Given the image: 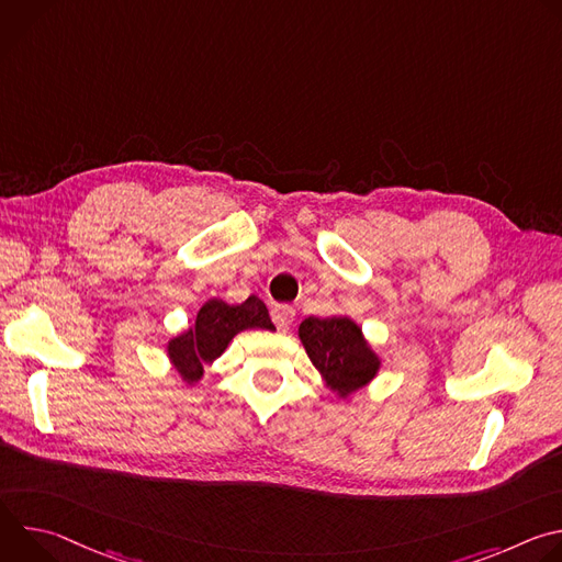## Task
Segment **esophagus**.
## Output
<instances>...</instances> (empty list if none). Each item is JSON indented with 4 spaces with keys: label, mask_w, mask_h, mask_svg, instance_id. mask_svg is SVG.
Masks as SVG:
<instances>
[{
    "label": "esophagus",
    "mask_w": 562,
    "mask_h": 562,
    "mask_svg": "<svg viewBox=\"0 0 562 562\" xmlns=\"http://www.w3.org/2000/svg\"><path fill=\"white\" fill-rule=\"evenodd\" d=\"M271 317H273V323L280 331H289L293 317H295V308L289 306V304H276L271 308Z\"/></svg>",
    "instance_id": "esophagus-1"
}]
</instances>
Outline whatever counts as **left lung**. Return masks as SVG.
Here are the masks:
<instances>
[{"mask_svg": "<svg viewBox=\"0 0 562 562\" xmlns=\"http://www.w3.org/2000/svg\"><path fill=\"white\" fill-rule=\"evenodd\" d=\"M297 336L325 384L340 397L367 386L380 369L378 353L347 315L306 317Z\"/></svg>", "mask_w": 562, "mask_h": 562, "instance_id": "left-lung-1", "label": "left lung"}]
</instances>
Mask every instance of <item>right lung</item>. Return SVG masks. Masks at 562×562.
I'll list each match as a JSON object with an SVG mask.
<instances>
[{
	"label": "right lung",
	"mask_w": 562,
	"mask_h": 562,
	"mask_svg": "<svg viewBox=\"0 0 562 562\" xmlns=\"http://www.w3.org/2000/svg\"><path fill=\"white\" fill-rule=\"evenodd\" d=\"M247 329H276L260 297L251 295L243 304H226L211 297L198 311L195 325L169 340L167 356L180 378L187 384H195L204 375V364L220 358L228 342Z\"/></svg>",
	"instance_id": "add662e5"
}]
</instances>
